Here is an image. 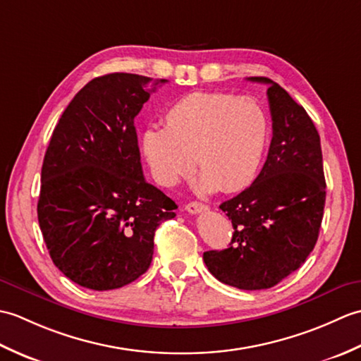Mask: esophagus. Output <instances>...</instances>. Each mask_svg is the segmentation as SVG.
Segmentation results:
<instances>
[{
	"mask_svg": "<svg viewBox=\"0 0 361 361\" xmlns=\"http://www.w3.org/2000/svg\"><path fill=\"white\" fill-rule=\"evenodd\" d=\"M186 211L189 214H200V212L208 211V206L200 202H190L186 204Z\"/></svg>",
	"mask_w": 361,
	"mask_h": 361,
	"instance_id": "esophagus-1",
	"label": "esophagus"
}]
</instances>
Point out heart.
<instances>
[{"label": "heart", "mask_w": 361, "mask_h": 361, "mask_svg": "<svg viewBox=\"0 0 361 361\" xmlns=\"http://www.w3.org/2000/svg\"><path fill=\"white\" fill-rule=\"evenodd\" d=\"M268 137L270 121L256 99L197 91L167 110L164 127L145 130L141 150L161 186H175L197 158L203 192H234L256 178Z\"/></svg>", "instance_id": "heart-1"}]
</instances>
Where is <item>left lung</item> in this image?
Segmentation results:
<instances>
[{"label":"left lung","instance_id":"obj_1","mask_svg":"<svg viewBox=\"0 0 361 361\" xmlns=\"http://www.w3.org/2000/svg\"><path fill=\"white\" fill-rule=\"evenodd\" d=\"M267 83L273 137L252 185L220 204L234 233L226 250L203 252L214 278L240 290H264L301 267L315 248L326 203L323 153L313 121L278 83Z\"/></svg>","mask_w":361,"mask_h":361}]
</instances>
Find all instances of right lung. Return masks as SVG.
<instances>
[{
  "instance_id": "add662e5",
  "label": "right lung",
  "mask_w": 361,
  "mask_h": 361,
  "mask_svg": "<svg viewBox=\"0 0 361 361\" xmlns=\"http://www.w3.org/2000/svg\"><path fill=\"white\" fill-rule=\"evenodd\" d=\"M150 82L128 73L88 82L44 153L38 224L54 265L85 288L136 281L150 267L157 228L175 217V202L142 175L135 118Z\"/></svg>"
}]
</instances>
